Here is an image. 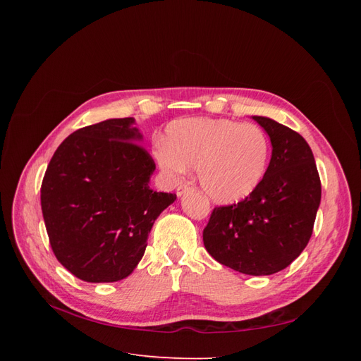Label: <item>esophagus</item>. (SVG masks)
Returning a JSON list of instances; mask_svg holds the SVG:
<instances>
[{
    "label": "esophagus",
    "instance_id": "esophagus-1",
    "mask_svg": "<svg viewBox=\"0 0 361 361\" xmlns=\"http://www.w3.org/2000/svg\"><path fill=\"white\" fill-rule=\"evenodd\" d=\"M190 191H192V188L190 187V185H179L178 190H176V194H178V197H182V195H185V194L190 192Z\"/></svg>",
    "mask_w": 361,
    "mask_h": 361
}]
</instances>
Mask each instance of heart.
I'll return each instance as SVG.
<instances>
[{
  "label": "heart",
  "mask_w": 361,
  "mask_h": 361,
  "mask_svg": "<svg viewBox=\"0 0 361 361\" xmlns=\"http://www.w3.org/2000/svg\"><path fill=\"white\" fill-rule=\"evenodd\" d=\"M161 170L179 179L197 169L202 190L221 204L243 202L264 180L271 143L264 129L227 118H182L167 126L155 149Z\"/></svg>",
  "instance_id": "1"
}]
</instances>
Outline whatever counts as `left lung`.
<instances>
[{"label": "left lung", "mask_w": 361, "mask_h": 361, "mask_svg": "<svg viewBox=\"0 0 361 361\" xmlns=\"http://www.w3.org/2000/svg\"><path fill=\"white\" fill-rule=\"evenodd\" d=\"M272 154L259 188L238 204L215 207L203 231L216 262L248 276H271L289 267L309 244L321 203V180L312 149L298 133L269 117Z\"/></svg>", "instance_id": "1"}]
</instances>
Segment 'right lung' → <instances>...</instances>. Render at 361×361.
<instances>
[{"mask_svg": "<svg viewBox=\"0 0 361 361\" xmlns=\"http://www.w3.org/2000/svg\"><path fill=\"white\" fill-rule=\"evenodd\" d=\"M141 141L134 117L108 118L75 130L48 164L40 203L49 244L84 281L126 279L155 220L176 200L150 190L157 167Z\"/></svg>", "mask_w": 361, "mask_h": 361, "instance_id": "right-lung-1", "label": "right lung"}]
</instances>
